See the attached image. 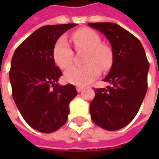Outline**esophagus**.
I'll use <instances>...</instances> for the list:
<instances>
[{"instance_id": "obj_1", "label": "esophagus", "mask_w": 159, "mask_h": 159, "mask_svg": "<svg viewBox=\"0 0 159 159\" xmlns=\"http://www.w3.org/2000/svg\"><path fill=\"white\" fill-rule=\"evenodd\" d=\"M83 89H84V88H83V87L77 86V87H76V91H77V92H78V93H80V92H82V91H83Z\"/></svg>"}]
</instances>
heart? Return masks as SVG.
I'll return each mask as SVG.
<instances>
[{
    "label": "heart",
    "instance_id": "1",
    "mask_svg": "<svg viewBox=\"0 0 159 159\" xmlns=\"http://www.w3.org/2000/svg\"><path fill=\"white\" fill-rule=\"evenodd\" d=\"M71 40L76 50L86 51L83 66H72L65 73V79L77 86L89 84L100 74V69L109 70L112 66L113 54L108 47L101 44V40L95 31L82 29L73 33ZM53 59L61 69L68 68L73 59V51L65 36L56 42L53 51Z\"/></svg>",
    "mask_w": 159,
    "mask_h": 159
}]
</instances>
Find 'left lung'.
<instances>
[{
  "instance_id": "8db88e82",
  "label": "left lung",
  "mask_w": 159,
  "mask_h": 159,
  "mask_svg": "<svg viewBox=\"0 0 159 159\" xmlns=\"http://www.w3.org/2000/svg\"><path fill=\"white\" fill-rule=\"evenodd\" d=\"M110 42L113 62L103 81L107 89H94L89 106L93 122L114 131L128 125L136 116L147 90V61L143 46L136 37L114 23H89Z\"/></svg>"
}]
</instances>
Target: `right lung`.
Instances as JSON below:
<instances>
[{"instance_id":"right-lung-1","label":"right lung","mask_w":159,"mask_h":159,"mask_svg":"<svg viewBox=\"0 0 159 159\" xmlns=\"http://www.w3.org/2000/svg\"><path fill=\"white\" fill-rule=\"evenodd\" d=\"M76 25L42 26L12 56L9 71L12 98L26 123L42 133H52L66 123L69 104L77 94L72 84L58 83L62 72L52 56L57 40Z\"/></svg>"}]
</instances>
